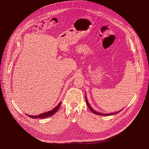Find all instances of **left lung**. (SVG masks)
Returning <instances> with one entry per match:
<instances>
[{
  "instance_id": "obj_1",
  "label": "left lung",
  "mask_w": 149,
  "mask_h": 149,
  "mask_svg": "<svg viewBox=\"0 0 149 149\" xmlns=\"http://www.w3.org/2000/svg\"><path fill=\"white\" fill-rule=\"evenodd\" d=\"M86 104H87V106L88 107V108L90 109V110H91L93 113H94V114H97V115H100V116H108L114 115V114H117V113H118L120 112V111L123 110V109H121V110H120V111H117V112H115V113H110V114H109V113H107V114H103V113H98V112L96 111L95 110H94L92 108V107H91V106L90 105V104L88 103V100H87V96H86Z\"/></svg>"
}]
</instances>
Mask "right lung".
<instances>
[{
  "label": "right lung",
  "mask_w": 149,
  "mask_h": 149,
  "mask_svg": "<svg viewBox=\"0 0 149 149\" xmlns=\"http://www.w3.org/2000/svg\"><path fill=\"white\" fill-rule=\"evenodd\" d=\"M61 103H62V102L61 101L58 104V105L56 106V107L54 109H52V110L49 111L48 112H45L44 113H42V114H39V115H36V116H31V115H29V114H26V115L28 116H29V117H31L32 118H47V117H51L52 115H54L55 113H56V111L58 110L59 108L60 107Z\"/></svg>",
  "instance_id": "1"
}]
</instances>
